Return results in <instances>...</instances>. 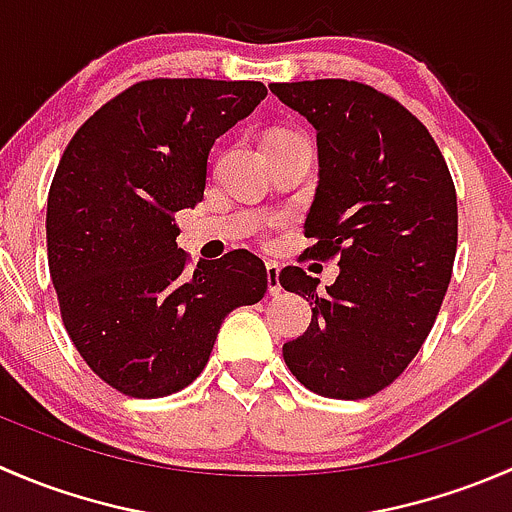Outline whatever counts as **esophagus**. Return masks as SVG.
I'll use <instances>...</instances> for the list:
<instances>
[{"label":"esophagus","instance_id":"esophagus-1","mask_svg":"<svg viewBox=\"0 0 512 512\" xmlns=\"http://www.w3.org/2000/svg\"><path fill=\"white\" fill-rule=\"evenodd\" d=\"M265 267H267V289H270L272 297H277V294L282 292V287H280V265L270 260Z\"/></svg>","mask_w":512,"mask_h":512}]
</instances>
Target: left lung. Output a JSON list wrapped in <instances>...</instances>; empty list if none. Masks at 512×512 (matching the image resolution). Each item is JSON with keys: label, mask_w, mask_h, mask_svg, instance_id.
Listing matches in <instances>:
<instances>
[{"label": "left lung", "mask_w": 512, "mask_h": 512, "mask_svg": "<svg viewBox=\"0 0 512 512\" xmlns=\"http://www.w3.org/2000/svg\"><path fill=\"white\" fill-rule=\"evenodd\" d=\"M270 91L317 131L304 255L339 260L327 292L302 267L280 272L312 307L282 354L314 394L366 399L411 364L436 322L456 260V188L426 126L371 86L317 79Z\"/></svg>", "instance_id": "left-lung-1"}]
</instances>
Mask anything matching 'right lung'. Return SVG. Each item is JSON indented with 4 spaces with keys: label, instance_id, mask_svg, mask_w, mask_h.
<instances>
[{
    "label": "right lung",
    "instance_id": "right-lung-1",
    "mask_svg": "<svg viewBox=\"0 0 512 512\" xmlns=\"http://www.w3.org/2000/svg\"><path fill=\"white\" fill-rule=\"evenodd\" d=\"M265 96L260 81H141L61 156L46 203L51 282L74 347L121 394L185 389L227 314L265 297L267 270L247 250L188 275L173 218L203 200L215 138Z\"/></svg>",
    "mask_w": 512,
    "mask_h": 512
}]
</instances>
